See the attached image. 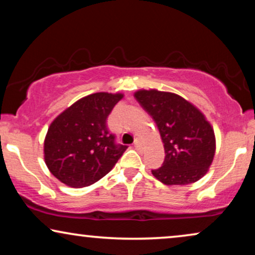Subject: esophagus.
I'll return each mask as SVG.
<instances>
[{"label":"esophagus","mask_w":255,"mask_h":255,"mask_svg":"<svg viewBox=\"0 0 255 255\" xmlns=\"http://www.w3.org/2000/svg\"><path fill=\"white\" fill-rule=\"evenodd\" d=\"M133 146L137 149H139V148H141V142H140V140H139V139H135L134 140V142H133Z\"/></svg>","instance_id":"obj_1"}]
</instances>
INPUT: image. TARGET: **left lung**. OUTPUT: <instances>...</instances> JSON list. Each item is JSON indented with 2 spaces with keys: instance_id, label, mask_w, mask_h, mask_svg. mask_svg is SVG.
<instances>
[{
  "instance_id": "8db88e82",
  "label": "left lung",
  "mask_w": 255,
  "mask_h": 255,
  "mask_svg": "<svg viewBox=\"0 0 255 255\" xmlns=\"http://www.w3.org/2000/svg\"><path fill=\"white\" fill-rule=\"evenodd\" d=\"M135 100L156 123L165 160L152 174L167 186L194 183L214 160L216 140L211 125L197 108L176 94L139 90Z\"/></svg>"
}]
</instances>
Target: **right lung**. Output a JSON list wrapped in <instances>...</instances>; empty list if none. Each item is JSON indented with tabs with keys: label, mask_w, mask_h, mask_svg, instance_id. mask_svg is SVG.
<instances>
[{
	"label": "right lung",
	"mask_w": 255,
	"mask_h": 255,
	"mask_svg": "<svg viewBox=\"0 0 255 255\" xmlns=\"http://www.w3.org/2000/svg\"><path fill=\"white\" fill-rule=\"evenodd\" d=\"M122 94L96 93L79 100L59 115L44 142L45 162L62 183L73 188L95 183L113 169L127 145L117 144L107 127Z\"/></svg>",
	"instance_id": "1"
}]
</instances>
